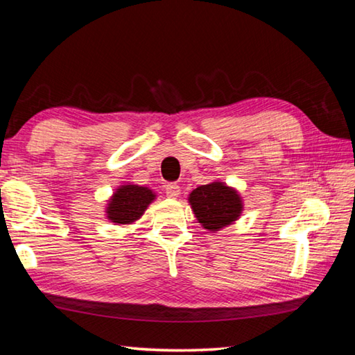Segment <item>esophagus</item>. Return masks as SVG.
<instances>
[{
  "mask_svg": "<svg viewBox=\"0 0 355 355\" xmlns=\"http://www.w3.org/2000/svg\"><path fill=\"white\" fill-rule=\"evenodd\" d=\"M164 191H166V196L171 198H177L180 196V186L177 183H167L164 186Z\"/></svg>",
  "mask_w": 355,
  "mask_h": 355,
  "instance_id": "1",
  "label": "esophagus"
}]
</instances>
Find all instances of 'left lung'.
Returning a JSON list of instances; mask_svg holds the SVG:
<instances>
[{
  "label": "left lung",
  "instance_id": "1",
  "mask_svg": "<svg viewBox=\"0 0 355 355\" xmlns=\"http://www.w3.org/2000/svg\"><path fill=\"white\" fill-rule=\"evenodd\" d=\"M189 203L198 222L211 231L233 223L242 212V202L237 192L218 182L198 186L191 192Z\"/></svg>",
  "mask_w": 355,
  "mask_h": 355
}]
</instances>
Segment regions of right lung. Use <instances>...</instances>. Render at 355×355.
I'll return each mask as SVG.
<instances>
[{
	"instance_id": "obj_1",
	"label": "right lung",
	"mask_w": 355,
	"mask_h": 355,
	"mask_svg": "<svg viewBox=\"0 0 355 355\" xmlns=\"http://www.w3.org/2000/svg\"><path fill=\"white\" fill-rule=\"evenodd\" d=\"M153 198H155L153 192L144 186H121L108 203L107 217L114 223H132L143 216Z\"/></svg>"
}]
</instances>
